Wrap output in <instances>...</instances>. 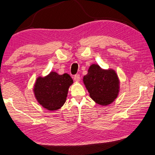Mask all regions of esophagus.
<instances>
[{"label":"esophagus","instance_id":"34e87169","mask_svg":"<svg viewBox=\"0 0 155 155\" xmlns=\"http://www.w3.org/2000/svg\"><path fill=\"white\" fill-rule=\"evenodd\" d=\"M73 79H74V80H75V82H80V75H78V74H77V75H74Z\"/></svg>","mask_w":155,"mask_h":155}]
</instances>
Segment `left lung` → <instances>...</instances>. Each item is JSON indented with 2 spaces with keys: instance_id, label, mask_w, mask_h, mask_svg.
<instances>
[{
  "instance_id": "left-lung-1",
  "label": "left lung",
  "mask_w": 155,
  "mask_h": 155,
  "mask_svg": "<svg viewBox=\"0 0 155 155\" xmlns=\"http://www.w3.org/2000/svg\"><path fill=\"white\" fill-rule=\"evenodd\" d=\"M82 80L90 97L98 105L111 104L120 93V79L112 68L104 69L99 65L91 64Z\"/></svg>"
}]
</instances>
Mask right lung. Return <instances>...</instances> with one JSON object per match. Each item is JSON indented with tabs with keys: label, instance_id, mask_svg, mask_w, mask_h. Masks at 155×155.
I'll use <instances>...</instances> for the list:
<instances>
[{
	"label": "right lung",
	"instance_id": "obj_1",
	"mask_svg": "<svg viewBox=\"0 0 155 155\" xmlns=\"http://www.w3.org/2000/svg\"><path fill=\"white\" fill-rule=\"evenodd\" d=\"M73 80L67 73L59 75L51 71L44 77L38 76L33 85V94L38 103L48 110L61 108L66 101Z\"/></svg>",
	"mask_w": 155,
	"mask_h": 155
}]
</instances>
